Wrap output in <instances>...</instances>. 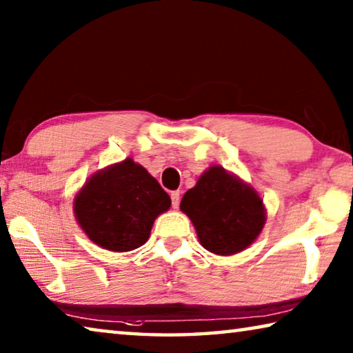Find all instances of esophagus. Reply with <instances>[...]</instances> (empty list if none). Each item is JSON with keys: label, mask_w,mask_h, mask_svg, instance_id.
Masks as SVG:
<instances>
[{"label": "esophagus", "mask_w": 353, "mask_h": 353, "mask_svg": "<svg viewBox=\"0 0 353 353\" xmlns=\"http://www.w3.org/2000/svg\"><path fill=\"white\" fill-rule=\"evenodd\" d=\"M171 204L174 208H177L179 204H181V191H172V193H171Z\"/></svg>", "instance_id": "1"}]
</instances>
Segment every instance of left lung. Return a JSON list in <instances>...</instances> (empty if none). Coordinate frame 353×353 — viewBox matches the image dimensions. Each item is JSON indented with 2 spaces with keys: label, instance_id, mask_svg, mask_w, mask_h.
<instances>
[{
  "label": "left lung",
  "instance_id": "8db88e82",
  "mask_svg": "<svg viewBox=\"0 0 353 353\" xmlns=\"http://www.w3.org/2000/svg\"><path fill=\"white\" fill-rule=\"evenodd\" d=\"M181 210L194 224L202 246L218 255L246 249L265 224V207L256 191L221 166H212L183 194Z\"/></svg>",
  "mask_w": 353,
  "mask_h": 353
}]
</instances>
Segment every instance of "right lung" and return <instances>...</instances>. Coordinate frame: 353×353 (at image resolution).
<instances>
[{"label":"right lung","instance_id":"obj_1","mask_svg":"<svg viewBox=\"0 0 353 353\" xmlns=\"http://www.w3.org/2000/svg\"><path fill=\"white\" fill-rule=\"evenodd\" d=\"M171 199L159 182L132 159L94 174L74 201L77 223L98 246L128 252L143 246L154 219Z\"/></svg>","mask_w":353,"mask_h":353}]
</instances>
